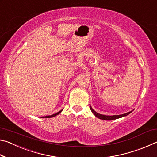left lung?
<instances>
[{"mask_svg":"<svg viewBox=\"0 0 157 157\" xmlns=\"http://www.w3.org/2000/svg\"><path fill=\"white\" fill-rule=\"evenodd\" d=\"M90 109H91V111L93 112V113H94V115L97 117V118H100V119H102V120H108V121H110V120H115V119H118V118H122V117L123 116H126L129 114L130 113L132 112V111H129V112L127 113H124V114H122V115H116V116H106V115H102V114H100L97 112H95V111L93 109L91 108V106H90Z\"/></svg>","mask_w":157,"mask_h":157,"instance_id":"1","label":"left lung"}]
</instances>
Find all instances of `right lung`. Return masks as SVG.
<instances>
[{"label":"right lung","instance_id":"1","mask_svg":"<svg viewBox=\"0 0 157 157\" xmlns=\"http://www.w3.org/2000/svg\"><path fill=\"white\" fill-rule=\"evenodd\" d=\"M62 110H61V111H59V112H57V113H55V114H52V115H51V116H44V117H41V118H52V117H54V116H57V115H58V114L59 113H60L61 112H62Z\"/></svg>","mask_w":157,"mask_h":157}]
</instances>
